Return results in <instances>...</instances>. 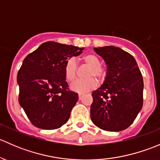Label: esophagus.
Listing matches in <instances>:
<instances>
[{
	"label": "esophagus",
	"instance_id": "34e87169",
	"mask_svg": "<svg viewBox=\"0 0 160 160\" xmlns=\"http://www.w3.org/2000/svg\"><path fill=\"white\" fill-rule=\"evenodd\" d=\"M84 96V94H83V93H79L78 94V98H79V100H81L82 98H83V97Z\"/></svg>",
	"mask_w": 160,
	"mask_h": 160
}]
</instances>
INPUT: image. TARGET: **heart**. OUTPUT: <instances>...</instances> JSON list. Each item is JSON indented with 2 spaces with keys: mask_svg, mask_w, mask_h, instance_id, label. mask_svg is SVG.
I'll use <instances>...</instances> for the list:
<instances>
[{
  "mask_svg": "<svg viewBox=\"0 0 160 160\" xmlns=\"http://www.w3.org/2000/svg\"><path fill=\"white\" fill-rule=\"evenodd\" d=\"M82 61L90 67L86 74L87 80H76L71 84V89L77 93H83L93 90L97 87V81L94 78L101 80L105 76V70L101 65V59L94 53H88L82 57ZM78 65L74 58L67 60L64 67V75L68 83H72L77 77Z\"/></svg>",
  "mask_w": 160,
  "mask_h": 160,
  "instance_id": "b5f03b06",
  "label": "heart"
}]
</instances>
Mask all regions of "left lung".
Here are the masks:
<instances>
[{
    "mask_svg": "<svg viewBox=\"0 0 160 160\" xmlns=\"http://www.w3.org/2000/svg\"><path fill=\"white\" fill-rule=\"evenodd\" d=\"M108 66L102 86L92 93L90 118L96 126L108 132L126 129L143 104V79L135 58L114 46L94 49Z\"/></svg>",
    "mask_w": 160,
    "mask_h": 160,
    "instance_id": "8db88e82",
    "label": "left lung"
}]
</instances>
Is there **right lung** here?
<instances>
[{"label": "right lung", "instance_id": "right-lung-1", "mask_svg": "<svg viewBox=\"0 0 160 160\" xmlns=\"http://www.w3.org/2000/svg\"><path fill=\"white\" fill-rule=\"evenodd\" d=\"M83 49L46 42L25 58L17 75L18 101L34 126L56 129L69 120L78 94L68 88L64 67Z\"/></svg>", "mask_w": 160, "mask_h": 160}]
</instances>
